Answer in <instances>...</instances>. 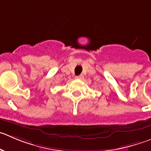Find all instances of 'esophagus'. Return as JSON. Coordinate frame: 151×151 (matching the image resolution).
I'll return each instance as SVG.
<instances>
[{
	"label": "esophagus",
	"instance_id": "1",
	"mask_svg": "<svg viewBox=\"0 0 151 151\" xmlns=\"http://www.w3.org/2000/svg\"><path fill=\"white\" fill-rule=\"evenodd\" d=\"M83 78H84V76H83V75H79V76H76V79H82Z\"/></svg>",
	"mask_w": 151,
	"mask_h": 151
}]
</instances>
